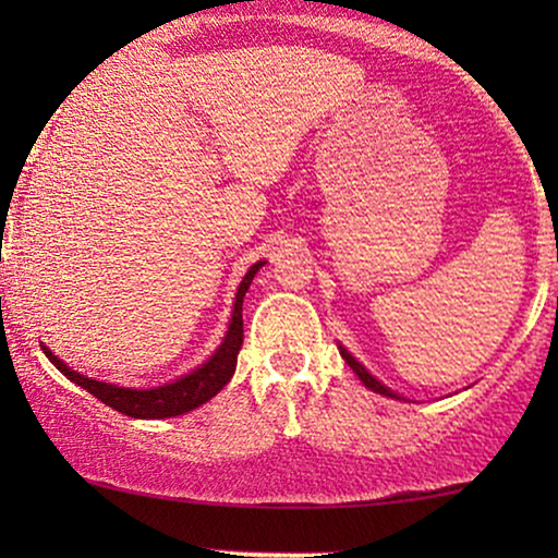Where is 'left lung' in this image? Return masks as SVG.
Returning a JSON list of instances; mask_svg holds the SVG:
<instances>
[{
	"label": "left lung",
	"instance_id": "8db88e82",
	"mask_svg": "<svg viewBox=\"0 0 558 558\" xmlns=\"http://www.w3.org/2000/svg\"><path fill=\"white\" fill-rule=\"evenodd\" d=\"M340 355H342V357H345V363L350 365V368H353V373H355V376L363 380V386H365V388H371V391H376V393H384V396H388V399H399V396H396L393 391H388V388H386V386H380V384H378V380H376V378H373V376H371V373H368V371H365V368H363V365H361V363H357L353 355H350V353H348V350H345V348H340Z\"/></svg>",
	"mask_w": 558,
	"mask_h": 558
}]
</instances>
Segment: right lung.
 <instances>
[{"label": "right lung", "instance_id": "1", "mask_svg": "<svg viewBox=\"0 0 558 558\" xmlns=\"http://www.w3.org/2000/svg\"><path fill=\"white\" fill-rule=\"evenodd\" d=\"M264 262L251 266L243 277L239 294H235L233 304V317L231 325H228L226 340L220 342L216 355L210 357L208 363H203L201 368L190 373L185 378H178L174 384L149 388V391H136V388H119L111 384H104V380H94L81 376L68 368L63 361H58L56 355L45 348V355L50 357V363H56V368L63 373L65 378H71L73 384L86 388L88 393H94L98 401H104L106 407L117 409L119 414L134 416V418H167V416H180L187 414L197 407H203L205 401H210L220 388H223L228 380H231L235 371V361H239V350L243 345V296H246L251 281H254V274L262 269Z\"/></svg>", "mask_w": 558, "mask_h": 558}]
</instances>
